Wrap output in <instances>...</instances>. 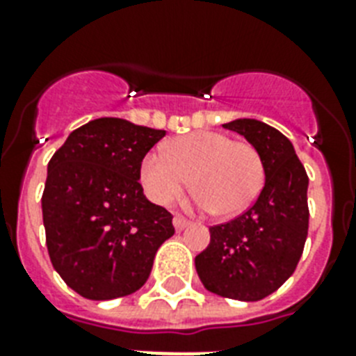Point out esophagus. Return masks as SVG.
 <instances>
[{"mask_svg": "<svg viewBox=\"0 0 356 356\" xmlns=\"http://www.w3.org/2000/svg\"><path fill=\"white\" fill-rule=\"evenodd\" d=\"M173 225H175V229H177V231H183V229L188 227L190 222L183 216H175V218H173Z\"/></svg>", "mask_w": 356, "mask_h": 356, "instance_id": "34e87169", "label": "esophagus"}]
</instances>
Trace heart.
<instances>
[{"mask_svg":"<svg viewBox=\"0 0 356 356\" xmlns=\"http://www.w3.org/2000/svg\"><path fill=\"white\" fill-rule=\"evenodd\" d=\"M188 177L197 205L218 218H234L257 201L266 170L257 147L214 131L177 136L168 142L166 153L151 151L140 166L145 192L159 205L172 203Z\"/></svg>","mask_w":356,"mask_h":356,"instance_id":"1","label":"heart"}]
</instances>
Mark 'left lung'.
Returning a JSON list of instances; mask_svg holds the SVG:
<instances>
[{"mask_svg": "<svg viewBox=\"0 0 356 356\" xmlns=\"http://www.w3.org/2000/svg\"><path fill=\"white\" fill-rule=\"evenodd\" d=\"M257 147L266 170L253 207L211 227L209 248L195 257L203 286L222 298L260 301L292 275L309 233V177L292 142L253 118L223 123Z\"/></svg>", "mask_w": 356, "mask_h": 356, "instance_id": "1", "label": "left lung"}]
</instances>
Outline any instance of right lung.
<instances>
[{
  "instance_id": "1",
  "label": "right lung",
  "mask_w": 356,
  "mask_h": 356,
  "mask_svg": "<svg viewBox=\"0 0 356 356\" xmlns=\"http://www.w3.org/2000/svg\"><path fill=\"white\" fill-rule=\"evenodd\" d=\"M166 134L122 118L70 133L47 164L42 216L53 268L86 299L144 286L156 249L173 236L172 214L144 195L140 166Z\"/></svg>"
}]
</instances>
